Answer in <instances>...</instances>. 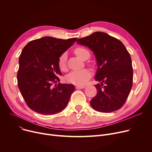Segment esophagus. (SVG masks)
Instances as JSON below:
<instances>
[{"label": "esophagus", "instance_id": "obj_1", "mask_svg": "<svg viewBox=\"0 0 152 152\" xmlns=\"http://www.w3.org/2000/svg\"><path fill=\"white\" fill-rule=\"evenodd\" d=\"M85 86H76V89H84L85 88Z\"/></svg>", "mask_w": 152, "mask_h": 152}]
</instances>
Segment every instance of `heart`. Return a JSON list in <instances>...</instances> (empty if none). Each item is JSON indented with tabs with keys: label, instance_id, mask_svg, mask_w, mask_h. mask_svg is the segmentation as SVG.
Segmentation results:
<instances>
[{
	"label": "heart",
	"instance_id": "b5f03b06",
	"mask_svg": "<svg viewBox=\"0 0 152 152\" xmlns=\"http://www.w3.org/2000/svg\"><path fill=\"white\" fill-rule=\"evenodd\" d=\"M74 52L79 58L83 60L86 58H89L90 56L89 52L84 47H77L75 49ZM66 60L67 55L66 52H64L60 55L58 59V66L61 71L66 70ZM91 73L89 69H83L81 70L71 71L66 75L65 78L66 81L69 83L82 86L87 83L91 77Z\"/></svg>",
	"mask_w": 152,
	"mask_h": 152
}]
</instances>
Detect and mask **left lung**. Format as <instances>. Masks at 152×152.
<instances>
[{"mask_svg":"<svg viewBox=\"0 0 152 152\" xmlns=\"http://www.w3.org/2000/svg\"><path fill=\"white\" fill-rule=\"evenodd\" d=\"M88 47L96 57L98 68L95 86L97 95L91 100V107L102 113L120 109L132 86L133 70L129 53L119 39L103 32H95L77 40Z\"/></svg>","mask_w":152,"mask_h":152,"instance_id":"8db88e82","label":"left lung"}]
</instances>
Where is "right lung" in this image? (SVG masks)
<instances>
[{
	"label": "right lung",
	"mask_w": 152,
	"mask_h": 152,
	"mask_svg": "<svg viewBox=\"0 0 152 152\" xmlns=\"http://www.w3.org/2000/svg\"><path fill=\"white\" fill-rule=\"evenodd\" d=\"M44 37L28 42L20 55L18 86L28 107L42 115H53L65 108L74 91L73 84H61L60 55L76 41Z\"/></svg>",
	"instance_id": "1"
}]
</instances>
